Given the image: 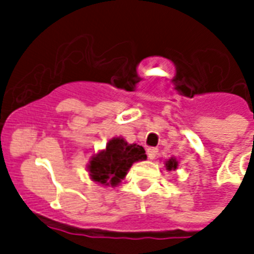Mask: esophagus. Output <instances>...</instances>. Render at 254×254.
Masks as SVG:
<instances>
[{"mask_svg": "<svg viewBox=\"0 0 254 254\" xmlns=\"http://www.w3.org/2000/svg\"><path fill=\"white\" fill-rule=\"evenodd\" d=\"M157 155H158V149H155V147H149L147 149V157H149V159H154Z\"/></svg>", "mask_w": 254, "mask_h": 254, "instance_id": "34e87169", "label": "esophagus"}]
</instances>
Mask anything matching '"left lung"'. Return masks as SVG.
<instances>
[{
    "label": "left lung",
    "instance_id": "8db88e82",
    "mask_svg": "<svg viewBox=\"0 0 254 254\" xmlns=\"http://www.w3.org/2000/svg\"><path fill=\"white\" fill-rule=\"evenodd\" d=\"M165 167H166V170H169V171H175V170L178 169L177 158L171 157L170 159H166V161H165Z\"/></svg>",
    "mask_w": 254,
    "mask_h": 254
}]
</instances>
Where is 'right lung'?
Instances as JSON below:
<instances>
[{"label":"right lung","mask_w":254,"mask_h":254,"mask_svg":"<svg viewBox=\"0 0 254 254\" xmlns=\"http://www.w3.org/2000/svg\"><path fill=\"white\" fill-rule=\"evenodd\" d=\"M146 158L142 146L127 143L123 137H113L105 149L92 155L87 170L93 182L104 187H116L127 177L133 163Z\"/></svg>","instance_id":"add662e5"}]
</instances>
